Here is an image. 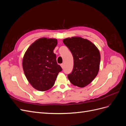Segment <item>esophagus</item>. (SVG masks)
<instances>
[{
    "instance_id": "34e87169",
    "label": "esophagus",
    "mask_w": 126,
    "mask_h": 126,
    "mask_svg": "<svg viewBox=\"0 0 126 126\" xmlns=\"http://www.w3.org/2000/svg\"><path fill=\"white\" fill-rule=\"evenodd\" d=\"M60 66H61V67H62V68H63H63H64V65H63V63L61 64H60Z\"/></svg>"
}]
</instances>
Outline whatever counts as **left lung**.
Instances as JSON below:
<instances>
[{
    "instance_id": "1",
    "label": "left lung",
    "mask_w": 126,
    "mask_h": 126,
    "mask_svg": "<svg viewBox=\"0 0 126 126\" xmlns=\"http://www.w3.org/2000/svg\"><path fill=\"white\" fill-rule=\"evenodd\" d=\"M63 43L74 57V68L68 78L72 85L79 87L88 85L99 70L100 54L93 43L80 37L67 38Z\"/></svg>"
}]
</instances>
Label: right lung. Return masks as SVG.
Masks as SVG:
<instances>
[{
  "instance_id": "add662e5",
  "label": "right lung",
  "mask_w": 126,
  "mask_h": 126,
  "mask_svg": "<svg viewBox=\"0 0 126 126\" xmlns=\"http://www.w3.org/2000/svg\"><path fill=\"white\" fill-rule=\"evenodd\" d=\"M57 45L56 39L41 38L30 46L24 56L22 68L26 77L30 85L39 91L52 88L62 70L54 53Z\"/></svg>"
}]
</instances>
